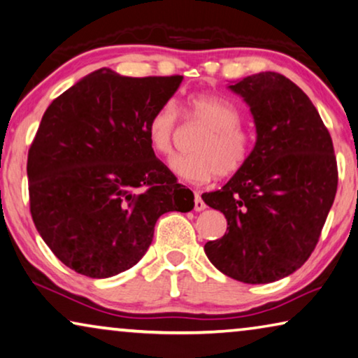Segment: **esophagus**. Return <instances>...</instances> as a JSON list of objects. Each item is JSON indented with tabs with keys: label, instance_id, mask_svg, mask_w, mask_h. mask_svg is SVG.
Masks as SVG:
<instances>
[{
	"label": "esophagus",
	"instance_id": "34e87169",
	"mask_svg": "<svg viewBox=\"0 0 358 358\" xmlns=\"http://www.w3.org/2000/svg\"><path fill=\"white\" fill-rule=\"evenodd\" d=\"M206 208H207L206 202L202 201L199 192H196V194H194V210H196V212H202V210H206Z\"/></svg>",
	"mask_w": 358,
	"mask_h": 358
}]
</instances>
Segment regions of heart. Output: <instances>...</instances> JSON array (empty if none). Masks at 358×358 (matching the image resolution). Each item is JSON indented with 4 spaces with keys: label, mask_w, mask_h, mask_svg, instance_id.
Returning a JSON list of instances; mask_svg holds the SVG:
<instances>
[{
    "label": "heart",
    "mask_w": 358,
    "mask_h": 358,
    "mask_svg": "<svg viewBox=\"0 0 358 358\" xmlns=\"http://www.w3.org/2000/svg\"><path fill=\"white\" fill-rule=\"evenodd\" d=\"M183 116L188 122L207 127L196 141L192 155L177 156L170 169L181 180L203 185L217 175L231 177L245 167L252 155V135L241 126L242 116L228 99L213 94H192L186 99ZM180 130V110L173 100L164 101L152 113L146 135L151 150L161 157L175 152Z\"/></svg>",
    "instance_id": "1"
}]
</instances>
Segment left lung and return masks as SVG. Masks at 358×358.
Masks as SVG:
<instances>
[{"mask_svg":"<svg viewBox=\"0 0 358 358\" xmlns=\"http://www.w3.org/2000/svg\"><path fill=\"white\" fill-rule=\"evenodd\" d=\"M229 87L250 106L257 143L241 172L202 194L228 221L203 250L228 277L269 283L314 252L336 196V156L319 111L288 78L264 71Z\"/></svg>","mask_w":358,"mask_h":358,"instance_id":"8db88e82","label":"left lung"}]
</instances>
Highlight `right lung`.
<instances>
[{
    "label": "right lung",
    "mask_w": 358,
    "mask_h": 358,
    "mask_svg": "<svg viewBox=\"0 0 358 358\" xmlns=\"http://www.w3.org/2000/svg\"><path fill=\"white\" fill-rule=\"evenodd\" d=\"M183 76L129 78L101 68L48 106L28 150L30 213L68 268L106 279L148 250L167 212L194 194L151 150L146 126Z\"/></svg>",
    "instance_id": "1"
}]
</instances>
